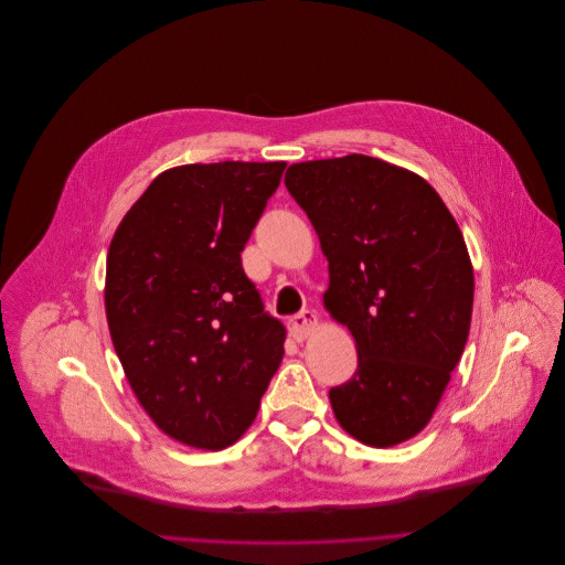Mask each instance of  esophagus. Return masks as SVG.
I'll return each instance as SVG.
<instances>
[{
	"mask_svg": "<svg viewBox=\"0 0 565 565\" xmlns=\"http://www.w3.org/2000/svg\"><path fill=\"white\" fill-rule=\"evenodd\" d=\"M316 313L313 311H309V309H302L300 313H296V316H291L289 318V333L296 338V341H305V338L313 331V327H316Z\"/></svg>",
	"mask_w": 565,
	"mask_h": 565,
	"instance_id": "esophagus-1",
	"label": "esophagus"
}]
</instances>
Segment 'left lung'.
<instances>
[{"label":"left lung","mask_w":565,"mask_h":565,"mask_svg":"<svg viewBox=\"0 0 565 565\" xmlns=\"http://www.w3.org/2000/svg\"><path fill=\"white\" fill-rule=\"evenodd\" d=\"M291 198L329 263L322 300L359 370L329 390L341 427L372 447L416 436L468 343L475 271L457 220L416 173L379 158L291 164Z\"/></svg>","instance_id":"left-lung-1"}]
</instances>
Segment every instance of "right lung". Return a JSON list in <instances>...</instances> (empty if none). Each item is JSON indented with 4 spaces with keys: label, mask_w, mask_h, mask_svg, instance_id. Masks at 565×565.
I'll return each mask as SVG.
<instances>
[{
    "label": "right lung",
    "mask_w": 565,
    "mask_h": 565,
    "mask_svg": "<svg viewBox=\"0 0 565 565\" xmlns=\"http://www.w3.org/2000/svg\"><path fill=\"white\" fill-rule=\"evenodd\" d=\"M285 162L184 164L122 217L106 258L113 348L145 412L171 438L222 449L254 423L285 354L241 260Z\"/></svg>",
    "instance_id": "right-lung-1"
}]
</instances>
